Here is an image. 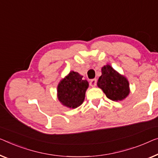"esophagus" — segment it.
<instances>
[{"label":"esophagus","instance_id":"1","mask_svg":"<svg viewBox=\"0 0 158 158\" xmlns=\"http://www.w3.org/2000/svg\"><path fill=\"white\" fill-rule=\"evenodd\" d=\"M96 82H97V81H96V79H91L90 81V86H95L96 85Z\"/></svg>","mask_w":158,"mask_h":158}]
</instances>
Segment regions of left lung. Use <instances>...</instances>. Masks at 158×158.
I'll list each match as a JSON object with an SVG mask.
<instances>
[{"label": "left lung", "instance_id": "8db88e82", "mask_svg": "<svg viewBox=\"0 0 158 158\" xmlns=\"http://www.w3.org/2000/svg\"><path fill=\"white\" fill-rule=\"evenodd\" d=\"M102 76L97 86L102 89L109 99L118 102L123 100L130 93L128 79L120 74L112 67L107 64L102 67Z\"/></svg>", "mask_w": 158, "mask_h": 158}]
</instances>
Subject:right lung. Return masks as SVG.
<instances>
[{
	"label": "right lung",
	"instance_id": "right-lung-1",
	"mask_svg": "<svg viewBox=\"0 0 158 158\" xmlns=\"http://www.w3.org/2000/svg\"><path fill=\"white\" fill-rule=\"evenodd\" d=\"M82 77L78 72L72 71L61 80L57 86V97L62 105L76 109L83 103L89 83Z\"/></svg>",
	"mask_w": 158,
	"mask_h": 158
}]
</instances>
